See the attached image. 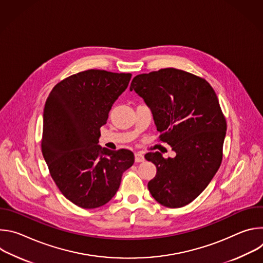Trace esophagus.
<instances>
[{"mask_svg":"<svg viewBox=\"0 0 263 263\" xmlns=\"http://www.w3.org/2000/svg\"><path fill=\"white\" fill-rule=\"evenodd\" d=\"M134 157H135V162H142L144 161V156L142 153L140 152H137L134 154Z\"/></svg>","mask_w":263,"mask_h":263,"instance_id":"esophagus-1","label":"esophagus"}]
</instances>
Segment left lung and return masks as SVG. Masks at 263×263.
Listing matches in <instances>:
<instances>
[{
  "label": "left lung",
  "mask_w": 263,
  "mask_h": 263,
  "mask_svg": "<svg viewBox=\"0 0 263 263\" xmlns=\"http://www.w3.org/2000/svg\"><path fill=\"white\" fill-rule=\"evenodd\" d=\"M134 90L151 108L160 140L176 152L144 155L157 167L147 183L152 197L168 208L193 202L210 183L222 159L227 123L211 85L196 74L177 68L137 74Z\"/></svg>",
  "instance_id": "1"
}]
</instances>
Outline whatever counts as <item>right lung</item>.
Returning a JSON list of instances; mask_svg holds the SVG:
<instances>
[{
    "label": "right lung",
    "instance_id": "obj_1",
    "mask_svg": "<svg viewBox=\"0 0 263 263\" xmlns=\"http://www.w3.org/2000/svg\"><path fill=\"white\" fill-rule=\"evenodd\" d=\"M131 76L84 70L57 83L46 101L42 152L61 194L81 208L108 203L134 163L129 149L111 151L98 144L100 128Z\"/></svg>",
    "mask_w": 263,
    "mask_h": 263
}]
</instances>
